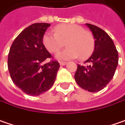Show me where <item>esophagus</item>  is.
Returning <instances> with one entry per match:
<instances>
[{"instance_id": "1", "label": "esophagus", "mask_w": 125, "mask_h": 125, "mask_svg": "<svg viewBox=\"0 0 125 125\" xmlns=\"http://www.w3.org/2000/svg\"><path fill=\"white\" fill-rule=\"evenodd\" d=\"M66 64H67L66 62H60V65H62V66H64V65H65Z\"/></svg>"}]
</instances>
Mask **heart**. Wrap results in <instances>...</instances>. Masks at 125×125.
<instances>
[{
	"instance_id": "1",
	"label": "heart",
	"mask_w": 125,
	"mask_h": 125,
	"mask_svg": "<svg viewBox=\"0 0 125 125\" xmlns=\"http://www.w3.org/2000/svg\"><path fill=\"white\" fill-rule=\"evenodd\" d=\"M55 33L46 32L42 37L45 47L51 53L58 52L64 45L67 48L56 55L58 60H66L74 58L86 59L94 48V39L90 31L76 24H61L55 28Z\"/></svg>"
}]
</instances>
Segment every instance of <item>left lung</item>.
<instances>
[{
    "instance_id": "8db88e82",
    "label": "left lung",
    "mask_w": 125,
    "mask_h": 125,
    "mask_svg": "<svg viewBox=\"0 0 125 125\" xmlns=\"http://www.w3.org/2000/svg\"><path fill=\"white\" fill-rule=\"evenodd\" d=\"M86 25L93 32L94 48L85 62L77 65L75 80L80 87L91 93L103 90L115 75L118 65V52L109 35L103 29L89 23Z\"/></svg>"
}]
</instances>
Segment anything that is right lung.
<instances>
[{
  "label": "right lung",
  "mask_w": 125,
  "mask_h": 125,
  "mask_svg": "<svg viewBox=\"0 0 125 125\" xmlns=\"http://www.w3.org/2000/svg\"><path fill=\"white\" fill-rule=\"evenodd\" d=\"M49 23L38 22L24 29L15 39L8 54V67L13 83L23 93L38 96L53 85L60 64H43L52 55L42 42Z\"/></svg>",
  "instance_id": "1"
}]
</instances>
